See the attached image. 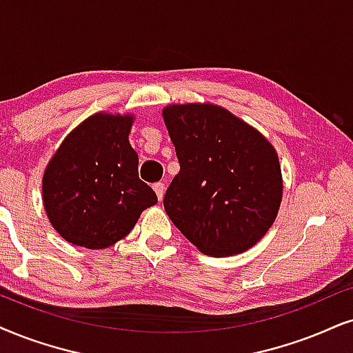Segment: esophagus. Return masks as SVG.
I'll return each instance as SVG.
<instances>
[{
  "label": "esophagus",
  "mask_w": 353,
  "mask_h": 353,
  "mask_svg": "<svg viewBox=\"0 0 353 353\" xmlns=\"http://www.w3.org/2000/svg\"><path fill=\"white\" fill-rule=\"evenodd\" d=\"M153 189L156 192V195H158V200H163V195H164V184H163V182H156V184H153Z\"/></svg>",
  "instance_id": "1"
}]
</instances>
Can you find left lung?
<instances>
[{"mask_svg": "<svg viewBox=\"0 0 353 353\" xmlns=\"http://www.w3.org/2000/svg\"><path fill=\"white\" fill-rule=\"evenodd\" d=\"M163 117L181 166L163 199L168 216L207 256L248 251L282 200L274 146L218 105H169Z\"/></svg>", "mask_w": 353, "mask_h": 353, "instance_id": "1", "label": "left lung"}]
</instances>
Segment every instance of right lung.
Instances as JSON below:
<instances>
[{
	"label": "right lung",
	"mask_w": 353,
	"mask_h": 353,
	"mask_svg": "<svg viewBox=\"0 0 353 353\" xmlns=\"http://www.w3.org/2000/svg\"><path fill=\"white\" fill-rule=\"evenodd\" d=\"M130 115L96 114L74 128L43 174V207L52 226L74 246L104 249L130 233L158 203L138 177L137 151L128 143Z\"/></svg>",
	"instance_id": "right-lung-1"
}]
</instances>
